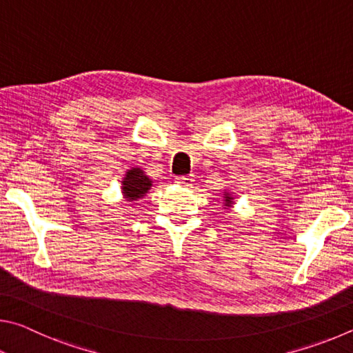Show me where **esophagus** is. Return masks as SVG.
<instances>
[{
  "instance_id": "1",
  "label": "esophagus",
  "mask_w": 353,
  "mask_h": 353,
  "mask_svg": "<svg viewBox=\"0 0 353 353\" xmlns=\"http://www.w3.org/2000/svg\"><path fill=\"white\" fill-rule=\"evenodd\" d=\"M175 181L178 184H181V186H190V184H192L195 180H194L192 175H180V176L175 178Z\"/></svg>"
}]
</instances>
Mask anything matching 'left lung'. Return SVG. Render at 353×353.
I'll return each mask as SVG.
<instances>
[{
    "label": "left lung",
    "mask_w": 353,
    "mask_h": 353,
    "mask_svg": "<svg viewBox=\"0 0 353 353\" xmlns=\"http://www.w3.org/2000/svg\"><path fill=\"white\" fill-rule=\"evenodd\" d=\"M225 196H223V200H225V206H232V203H234V196H232V194H230V192H225L223 194Z\"/></svg>",
    "instance_id": "8db88e82"
}]
</instances>
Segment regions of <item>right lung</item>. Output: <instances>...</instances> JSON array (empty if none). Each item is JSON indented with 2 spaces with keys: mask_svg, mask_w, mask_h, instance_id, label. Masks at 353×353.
Masks as SVG:
<instances>
[{
  "mask_svg": "<svg viewBox=\"0 0 353 353\" xmlns=\"http://www.w3.org/2000/svg\"><path fill=\"white\" fill-rule=\"evenodd\" d=\"M152 180L139 167H132L122 178V195L127 201H136L152 189Z\"/></svg>",
  "mask_w": 353,
  "mask_h": 353,
  "instance_id": "1",
  "label": "right lung"
}]
</instances>
